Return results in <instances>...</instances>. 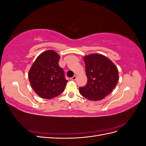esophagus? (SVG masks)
I'll use <instances>...</instances> for the list:
<instances>
[{"label": "esophagus", "instance_id": "obj_1", "mask_svg": "<svg viewBox=\"0 0 146 146\" xmlns=\"http://www.w3.org/2000/svg\"><path fill=\"white\" fill-rule=\"evenodd\" d=\"M76 78H77L76 76H74V77H72V78H70V80H76Z\"/></svg>", "mask_w": 146, "mask_h": 146}]
</instances>
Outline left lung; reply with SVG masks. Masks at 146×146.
I'll return each mask as SVG.
<instances>
[{
    "mask_svg": "<svg viewBox=\"0 0 146 146\" xmlns=\"http://www.w3.org/2000/svg\"><path fill=\"white\" fill-rule=\"evenodd\" d=\"M85 63L86 85L79 88L80 94L90 100H100L110 94L118 82L116 66L107 56L92 54L83 58Z\"/></svg>",
    "mask_w": 146,
    "mask_h": 146,
    "instance_id": "8db88e82",
    "label": "left lung"
}]
</instances>
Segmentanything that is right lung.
I'll list each match as a JSON object with an SVG mask.
<instances>
[{"label": "right lung", "mask_w": 146, "mask_h": 146, "mask_svg": "<svg viewBox=\"0 0 146 146\" xmlns=\"http://www.w3.org/2000/svg\"><path fill=\"white\" fill-rule=\"evenodd\" d=\"M60 58L54 50H46L37 57L29 70L30 85L42 99H50L61 94L68 82L58 64Z\"/></svg>", "instance_id": "right-lung-1"}]
</instances>
